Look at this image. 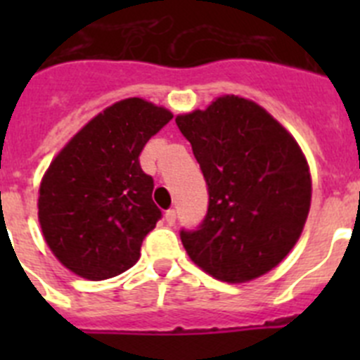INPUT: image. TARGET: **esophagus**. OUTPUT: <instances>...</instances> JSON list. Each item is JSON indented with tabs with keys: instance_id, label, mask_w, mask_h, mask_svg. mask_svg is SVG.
<instances>
[{
	"instance_id": "obj_1",
	"label": "esophagus",
	"mask_w": 360,
	"mask_h": 360,
	"mask_svg": "<svg viewBox=\"0 0 360 360\" xmlns=\"http://www.w3.org/2000/svg\"><path fill=\"white\" fill-rule=\"evenodd\" d=\"M165 221H167V225H174V221H176V211L174 209L165 211Z\"/></svg>"
}]
</instances>
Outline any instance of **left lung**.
<instances>
[{
	"mask_svg": "<svg viewBox=\"0 0 360 360\" xmlns=\"http://www.w3.org/2000/svg\"><path fill=\"white\" fill-rule=\"evenodd\" d=\"M209 187L198 231L180 232L191 262L225 283L266 274L297 243L311 202V176L297 141L250 98L216 97L176 115Z\"/></svg>",
	"mask_w": 360,
	"mask_h": 360,
	"instance_id": "left-lung-1",
	"label": "left lung"
}]
</instances>
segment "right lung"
<instances>
[{
    "label": "right lung",
    "mask_w": 360,
    "mask_h": 360,
    "mask_svg": "<svg viewBox=\"0 0 360 360\" xmlns=\"http://www.w3.org/2000/svg\"><path fill=\"white\" fill-rule=\"evenodd\" d=\"M171 119L167 108L124 98L84 124L50 162L37 218L44 241L70 272L103 281L139 262L146 234L162 216L139 155Z\"/></svg>",
    "instance_id": "obj_1"
}]
</instances>
